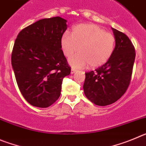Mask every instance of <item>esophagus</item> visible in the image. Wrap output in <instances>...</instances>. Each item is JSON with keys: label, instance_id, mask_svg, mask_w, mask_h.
<instances>
[{"label": "esophagus", "instance_id": "1", "mask_svg": "<svg viewBox=\"0 0 146 146\" xmlns=\"http://www.w3.org/2000/svg\"><path fill=\"white\" fill-rule=\"evenodd\" d=\"M78 71V70H77V69H76V68H72L71 69V73L72 74H73V73H76V72H77Z\"/></svg>", "mask_w": 146, "mask_h": 146}]
</instances>
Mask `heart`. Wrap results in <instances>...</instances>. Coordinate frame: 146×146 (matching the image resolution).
Instances as JSON below:
<instances>
[{"label":"heart","mask_w":146,"mask_h":146,"mask_svg":"<svg viewBox=\"0 0 146 146\" xmlns=\"http://www.w3.org/2000/svg\"><path fill=\"white\" fill-rule=\"evenodd\" d=\"M115 39L112 33L94 24H80L72 29L70 35L65 33L62 36L60 44L64 55L71 57L69 60L75 68H83L89 64L97 68L107 62L113 53Z\"/></svg>","instance_id":"b5f03b06"}]
</instances>
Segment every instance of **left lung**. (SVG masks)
<instances>
[{"instance_id": "1", "label": "left lung", "mask_w": 146, "mask_h": 146, "mask_svg": "<svg viewBox=\"0 0 146 146\" xmlns=\"http://www.w3.org/2000/svg\"><path fill=\"white\" fill-rule=\"evenodd\" d=\"M112 31L115 39L112 56L94 71L85 73L83 86L86 98L100 106L112 104L126 92L135 59V47L127 35L114 28Z\"/></svg>"}]
</instances>
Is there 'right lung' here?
Wrapping results in <instances>:
<instances>
[{
  "label": "right lung",
  "mask_w": 146,
  "mask_h": 146,
  "mask_svg": "<svg viewBox=\"0 0 146 146\" xmlns=\"http://www.w3.org/2000/svg\"><path fill=\"white\" fill-rule=\"evenodd\" d=\"M67 20L43 19L19 32L11 54V65L18 87L32 106L47 108L58 100L62 83L70 67L61 49L60 40Z\"/></svg>",
  "instance_id": "1"
}]
</instances>
